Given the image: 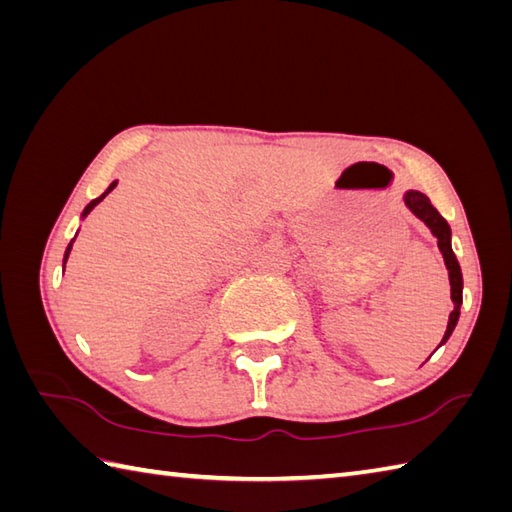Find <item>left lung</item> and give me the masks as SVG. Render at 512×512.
Instances as JSON below:
<instances>
[{
    "label": "left lung",
    "mask_w": 512,
    "mask_h": 512,
    "mask_svg": "<svg viewBox=\"0 0 512 512\" xmlns=\"http://www.w3.org/2000/svg\"><path fill=\"white\" fill-rule=\"evenodd\" d=\"M405 204L409 206V211L416 217H420V220L431 228V233L438 237V248H440V253L444 257V264H447V270H449L453 312L449 314V325H447V332H444V339H442V343H447L451 332L455 330V325H458L460 306H462V270H460L458 259H455L453 248H451V228H449L447 220H444V217L436 211V206L431 204V200L424 193L407 191L405 193Z\"/></svg>",
    "instance_id": "1"
}]
</instances>
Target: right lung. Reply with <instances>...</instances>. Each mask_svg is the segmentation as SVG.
Returning <instances> with one entry per match:
<instances>
[{"label":"right lung","mask_w":512,"mask_h":512,"mask_svg":"<svg viewBox=\"0 0 512 512\" xmlns=\"http://www.w3.org/2000/svg\"><path fill=\"white\" fill-rule=\"evenodd\" d=\"M114 187H116V182H112V184H110V187H107V191H105V193L101 195V198H96V200H92V202H90L88 206H85V209H83V217H88V213H90V211L94 209V206H96V204H99V202H101V200L105 198V195H107V193H110V191H112ZM72 242H74V239H72ZM72 242H70L68 250H65V257H63V266H65V262H68V255H70V250H72Z\"/></svg>","instance_id":"right-lung-1"}]
</instances>
